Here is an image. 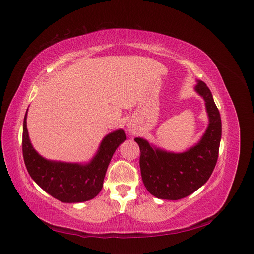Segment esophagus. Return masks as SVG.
<instances>
[{
    "label": "esophagus",
    "mask_w": 254,
    "mask_h": 254,
    "mask_svg": "<svg viewBox=\"0 0 254 254\" xmlns=\"http://www.w3.org/2000/svg\"><path fill=\"white\" fill-rule=\"evenodd\" d=\"M128 131H129V133L133 134V133L136 132V129H135V127L133 125L130 124V125H128Z\"/></svg>",
    "instance_id": "34e87169"
}]
</instances>
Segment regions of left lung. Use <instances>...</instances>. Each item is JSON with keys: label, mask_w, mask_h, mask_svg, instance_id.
Instances as JSON below:
<instances>
[{"label": "left lung", "mask_w": 254, "mask_h": 254, "mask_svg": "<svg viewBox=\"0 0 254 254\" xmlns=\"http://www.w3.org/2000/svg\"><path fill=\"white\" fill-rule=\"evenodd\" d=\"M195 91L205 102L209 125L197 144L183 152H171L135 137L141 150L140 167L145 188L159 199L178 200L193 194L209 180L218 158L221 120L206 84L197 80Z\"/></svg>", "instance_id": "1"}]
</instances>
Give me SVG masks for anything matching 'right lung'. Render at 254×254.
I'll list each match as a JSON object with an SVG mask.
<instances>
[{
	"label": "right lung",
	"mask_w": 254,
	"mask_h": 254,
	"mask_svg": "<svg viewBox=\"0 0 254 254\" xmlns=\"http://www.w3.org/2000/svg\"><path fill=\"white\" fill-rule=\"evenodd\" d=\"M26 118L27 111L23 122L22 150L27 172L33 180L61 202H83L96 197L102 190L114 151L126 140L124 130L119 129L107 134L90 162H60L45 159L36 151L29 140Z\"/></svg>",
	"instance_id": "obj_1"
}]
</instances>
